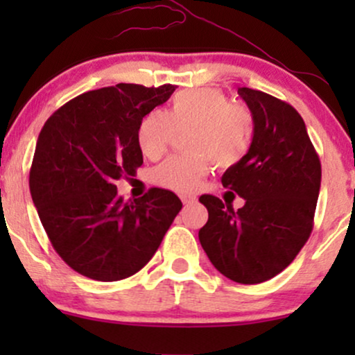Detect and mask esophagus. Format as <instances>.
Here are the masks:
<instances>
[{
	"label": "esophagus",
	"mask_w": 355,
	"mask_h": 355,
	"mask_svg": "<svg viewBox=\"0 0 355 355\" xmlns=\"http://www.w3.org/2000/svg\"><path fill=\"white\" fill-rule=\"evenodd\" d=\"M180 198H182L183 205H190V203H195V200H197L193 195H180Z\"/></svg>",
	"instance_id": "esophagus-1"
}]
</instances>
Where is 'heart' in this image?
I'll use <instances>...</instances> for the list:
<instances>
[{
	"label": "heart",
	"mask_w": 355,
	"mask_h": 355,
	"mask_svg": "<svg viewBox=\"0 0 355 355\" xmlns=\"http://www.w3.org/2000/svg\"><path fill=\"white\" fill-rule=\"evenodd\" d=\"M187 133V155L166 158L155 166L152 180L162 189L190 193L200 187L214 162L220 168L240 164L255 135L254 115L230 103L217 88L185 89L170 100L165 113L152 110L141 118L137 141L141 153L157 160L168 150L175 133Z\"/></svg>",
	"instance_id": "heart-1"
}]
</instances>
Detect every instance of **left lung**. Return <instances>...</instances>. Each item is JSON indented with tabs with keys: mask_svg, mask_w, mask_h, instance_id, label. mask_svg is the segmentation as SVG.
Masks as SVG:
<instances>
[{
	"mask_svg": "<svg viewBox=\"0 0 355 355\" xmlns=\"http://www.w3.org/2000/svg\"><path fill=\"white\" fill-rule=\"evenodd\" d=\"M239 95L254 115L255 135L222 185L245 205L235 211L227 200L202 195L209 220L198 239L220 274L250 285L280 274L311 237L322 168L292 105L252 88H239Z\"/></svg>",
	"mask_w": 355,
	"mask_h": 355,
	"instance_id": "obj_1",
	"label": "left lung"
}]
</instances>
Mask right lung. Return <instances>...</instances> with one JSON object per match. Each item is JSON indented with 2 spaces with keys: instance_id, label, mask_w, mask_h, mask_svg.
<instances>
[{
  "instance_id": "right-lung-1",
  "label": "right lung",
  "mask_w": 355,
  "mask_h": 355,
  "mask_svg": "<svg viewBox=\"0 0 355 355\" xmlns=\"http://www.w3.org/2000/svg\"><path fill=\"white\" fill-rule=\"evenodd\" d=\"M173 92V85L133 83L93 89L56 110L40 132L31 198L56 254L88 279L115 282L137 274L182 210L170 190L150 189L125 202L115 185L144 164L141 118Z\"/></svg>"
}]
</instances>
